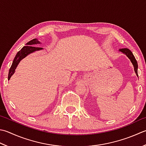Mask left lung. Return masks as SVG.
I'll list each match as a JSON object with an SVG mask.
<instances>
[{"instance_id":"1","label":"left lung","mask_w":146,"mask_h":146,"mask_svg":"<svg viewBox=\"0 0 146 146\" xmlns=\"http://www.w3.org/2000/svg\"><path fill=\"white\" fill-rule=\"evenodd\" d=\"M119 51L120 52H122L123 54H124L125 55H126L128 59L130 60L131 62H132L133 66V68H134V70H135V72L136 75L138 76V73H137V70H138V64H137V62L136 59L135 58V57H134L133 53L131 52V50L128 49V48H121V49H119Z\"/></svg>"}]
</instances>
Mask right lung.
Returning a JSON list of instances; mask_svg holds the SVG:
<instances>
[{"label":"right lung","mask_w":146,"mask_h":146,"mask_svg":"<svg viewBox=\"0 0 146 146\" xmlns=\"http://www.w3.org/2000/svg\"><path fill=\"white\" fill-rule=\"evenodd\" d=\"M41 42L38 41L37 38H34L31 40L30 42L27 43L26 45L27 46H24L19 52L17 53V54L14 58L12 65L10 68V70L9 71V75H8V80H9L11 77L13 75V74L15 73V70L16 69L17 66L19 64L20 61H21L23 59L26 58L29 54L35 52V51H38L43 50V48L41 47H35L36 44H40Z\"/></svg>","instance_id":"1"}]
</instances>
